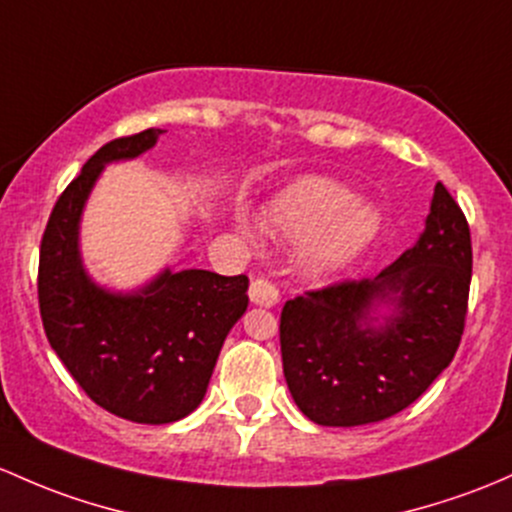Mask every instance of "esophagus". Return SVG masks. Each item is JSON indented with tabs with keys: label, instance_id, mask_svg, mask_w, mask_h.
<instances>
[{
	"label": "esophagus",
	"instance_id": "obj_1",
	"mask_svg": "<svg viewBox=\"0 0 512 512\" xmlns=\"http://www.w3.org/2000/svg\"><path fill=\"white\" fill-rule=\"evenodd\" d=\"M249 298H251V302H254V305H261V307H273V305H278L280 295H278L276 285H273L271 280H266V278H256V280H251Z\"/></svg>",
	"mask_w": 512,
	"mask_h": 512
}]
</instances>
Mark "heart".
I'll return each mask as SVG.
<instances>
[{"mask_svg": "<svg viewBox=\"0 0 512 512\" xmlns=\"http://www.w3.org/2000/svg\"><path fill=\"white\" fill-rule=\"evenodd\" d=\"M239 224L249 239H261L266 227L268 234L302 244V268L310 276H332L364 254L381 222L378 212L368 202L354 200L346 185L310 175L268 200L263 227L249 217H241Z\"/></svg>", "mask_w": 512, "mask_h": 512, "instance_id": "obj_1", "label": "heart"}]
</instances>
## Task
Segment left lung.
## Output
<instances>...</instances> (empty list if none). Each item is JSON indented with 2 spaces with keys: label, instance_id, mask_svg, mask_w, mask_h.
<instances>
[{
  "label": "left lung",
  "instance_id": "obj_1",
  "mask_svg": "<svg viewBox=\"0 0 512 512\" xmlns=\"http://www.w3.org/2000/svg\"><path fill=\"white\" fill-rule=\"evenodd\" d=\"M469 285V224L437 183L422 234L376 278L285 302L280 354L302 415L356 427L415 403L459 349Z\"/></svg>",
  "mask_w": 512,
  "mask_h": 512
}]
</instances>
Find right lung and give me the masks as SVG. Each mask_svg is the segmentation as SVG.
Segmentation results:
<instances>
[{
    "mask_svg": "<svg viewBox=\"0 0 512 512\" xmlns=\"http://www.w3.org/2000/svg\"><path fill=\"white\" fill-rule=\"evenodd\" d=\"M163 129L104 144L65 188L41 241L38 305L46 337L100 408L141 425L188 417L205 398L249 278L163 268L129 293L97 285L80 256V219L104 166L156 146Z\"/></svg>",
    "mask_w": 512,
    "mask_h": 512,
    "instance_id": "obj_1",
    "label": "right lung"
}]
</instances>
